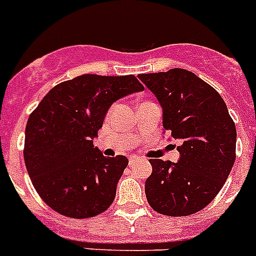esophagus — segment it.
Segmentation results:
<instances>
[{"label":"esophagus","instance_id":"esophagus-1","mask_svg":"<svg viewBox=\"0 0 256 256\" xmlns=\"http://www.w3.org/2000/svg\"><path fill=\"white\" fill-rule=\"evenodd\" d=\"M142 160V158H139V156H130V159H128V164L130 166H134L135 163H138V162Z\"/></svg>","mask_w":256,"mask_h":256}]
</instances>
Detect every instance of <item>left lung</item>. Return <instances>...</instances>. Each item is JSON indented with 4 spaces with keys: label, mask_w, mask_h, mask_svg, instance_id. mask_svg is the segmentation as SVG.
Returning a JSON list of instances; mask_svg holds the SVG:
<instances>
[{
    "label": "left lung",
    "mask_w": 256,
    "mask_h": 256,
    "mask_svg": "<svg viewBox=\"0 0 256 256\" xmlns=\"http://www.w3.org/2000/svg\"><path fill=\"white\" fill-rule=\"evenodd\" d=\"M163 108V128L178 146V163L150 159L146 197L154 210L182 217L209 205L236 160V130L225 101L213 86L182 68L139 74Z\"/></svg>",
    "instance_id": "1"
}]
</instances>
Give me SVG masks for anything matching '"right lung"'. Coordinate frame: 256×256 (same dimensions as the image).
I'll use <instances>...</instances> for the list:
<instances>
[{
  "mask_svg": "<svg viewBox=\"0 0 256 256\" xmlns=\"http://www.w3.org/2000/svg\"><path fill=\"white\" fill-rule=\"evenodd\" d=\"M134 74H81L60 82L30 114L24 158L35 190L70 218L98 216L112 205L128 158L104 156L93 144L110 105L143 90Z\"/></svg>",
  "mask_w": 256,
  "mask_h": 256,
  "instance_id": "right-lung-1",
  "label": "right lung"
}]
</instances>
